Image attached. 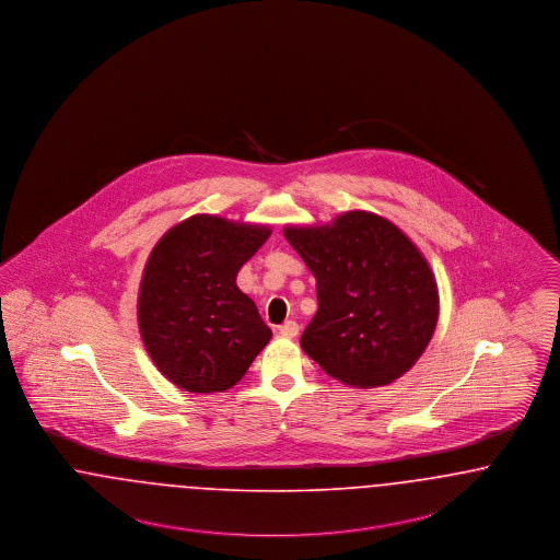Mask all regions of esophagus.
Here are the masks:
<instances>
[{"mask_svg": "<svg viewBox=\"0 0 560 560\" xmlns=\"http://www.w3.org/2000/svg\"><path fill=\"white\" fill-rule=\"evenodd\" d=\"M278 330H280V335H282V337L292 339V337H296V335H299V324H296L294 319H289V322H284Z\"/></svg>", "mask_w": 560, "mask_h": 560, "instance_id": "obj_1", "label": "esophagus"}]
</instances>
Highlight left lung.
<instances>
[{"instance_id":"1","label":"left lung","mask_w":560,"mask_h":560,"mask_svg":"<svg viewBox=\"0 0 560 560\" xmlns=\"http://www.w3.org/2000/svg\"><path fill=\"white\" fill-rule=\"evenodd\" d=\"M284 236L316 276L317 312L301 335L303 351L353 387L408 372L439 316L435 278L410 238L365 211L332 225L287 228Z\"/></svg>"}]
</instances>
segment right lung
<instances>
[{
	"label": "right lung",
	"instance_id": "right-lung-1",
	"mask_svg": "<svg viewBox=\"0 0 560 560\" xmlns=\"http://www.w3.org/2000/svg\"><path fill=\"white\" fill-rule=\"evenodd\" d=\"M268 228L195 215L177 223L150 253L138 319L147 351L179 389L234 387L268 345L271 330L236 287Z\"/></svg>",
	"mask_w": 560,
	"mask_h": 560
}]
</instances>
